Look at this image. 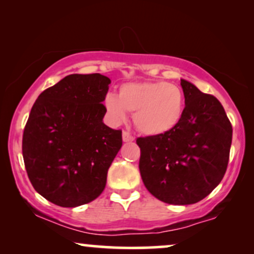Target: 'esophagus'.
<instances>
[{"label": "esophagus", "mask_w": 254, "mask_h": 254, "mask_svg": "<svg viewBox=\"0 0 254 254\" xmlns=\"http://www.w3.org/2000/svg\"><path fill=\"white\" fill-rule=\"evenodd\" d=\"M123 141L124 142H131V141H134V136L130 133H128V131L124 130L123 131Z\"/></svg>", "instance_id": "34e87169"}]
</instances>
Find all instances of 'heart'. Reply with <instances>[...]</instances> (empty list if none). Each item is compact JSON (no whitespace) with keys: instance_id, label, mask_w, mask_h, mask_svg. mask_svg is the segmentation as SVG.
<instances>
[{"instance_id":"heart-1","label":"heart","mask_w":254,"mask_h":254,"mask_svg":"<svg viewBox=\"0 0 254 254\" xmlns=\"http://www.w3.org/2000/svg\"><path fill=\"white\" fill-rule=\"evenodd\" d=\"M104 105L114 123H124L127 111L141 133L157 136L175 129L182 120L185 97L177 85L166 82H133L121 85L119 95L107 93Z\"/></svg>"}]
</instances>
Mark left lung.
<instances>
[{
    "mask_svg": "<svg viewBox=\"0 0 254 254\" xmlns=\"http://www.w3.org/2000/svg\"><path fill=\"white\" fill-rule=\"evenodd\" d=\"M185 109L175 129L138 137V168L144 186L169 204L204 199L223 179L232 141V126L214 96L180 79Z\"/></svg>",
    "mask_w": 254,
    "mask_h": 254,
    "instance_id": "8db88e82",
    "label": "left lung"
}]
</instances>
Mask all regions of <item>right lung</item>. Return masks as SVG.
<instances>
[{
    "label": "right lung",
    "mask_w": 254,
    "mask_h": 254,
    "mask_svg": "<svg viewBox=\"0 0 254 254\" xmlns=\"http://www.w3.org/2000/svg\"><path fill=\"white\" fill-rule=\"evenodd\" d=\"M111 79L71 74L43 91L23 134V158L34 190L60 207L91 202L123 145L121 130L103 123Z\"/></svg>",
    "instance_id": "right-lung-1"
}]
</instances>
